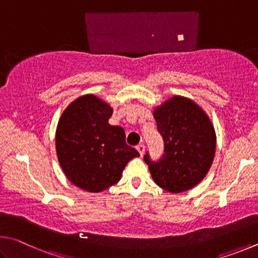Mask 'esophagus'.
Returning a JSON list of instances; mask_svg holds the SVG:
<instances>
[{
    "mask_svg": "<svg viewBox=\"0 0 258 258\" xmlns=\"http://www.w3.org/2000/svg\"><path fill=\"white\" fill-rule=\"evenodd\" d=\"M136 148H137V151L139 152V154H141V155H143L144 153H145V145H144V144H139V145Z\"/></svg>",
    "mask_w": 258,
    "mask_h": 258,
    "instance_id": "esophagus-1",
    "label": "esophagus"
}]
</instances>
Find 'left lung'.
Segmentation results:
<instances>
[{"mask_svg": "<svg viewBox=\"0 0 258 258\" xmlns=\"http://www.w3.org/2000/svg\"><path fill=\"white\" fill-rule=\"evenodd\" d=\"M164 141V154L144 161L154 182L164 190L179 194L197 186L213 163L216 136L210 117L201 106L182 96H173L153 112Z\"/></svg>", "mask_w": 258, "mask_h": 258, "instance_id": "8db88e82", "label": "left lung"}]
</instances>
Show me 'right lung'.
Segmentation results:
<instances>
[{
  "mask_svg": "<svg viewBox=\"0 0 258 258\" xmlns=\"http://www.w3.org/2000/svg\"><path fill=\"white\" fill-rule=\"evenodd\" d=\"M112 107L95 95L75 99L58 120L57 160L66 177L80 189L99 192L115 184L130 160L139 156L125 143L123 128L108 123Z\"/></svg>",
  "mask_w": 258,
  "mask_h": 258,
  "instance_id": "add662e5",
  "label": "right lung"
}]
</instances>
